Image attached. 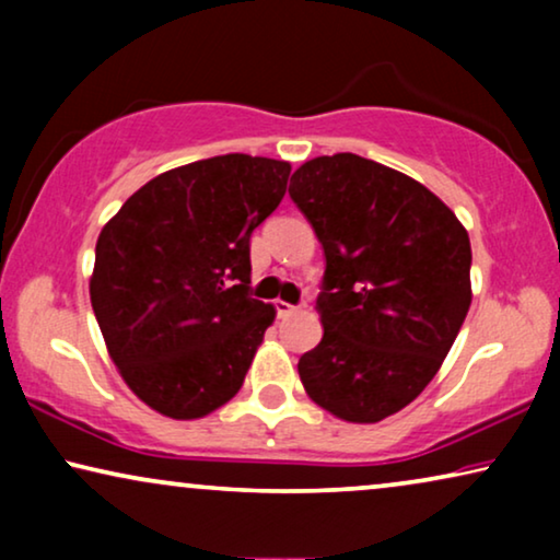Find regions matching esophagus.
Instances as JSON below:
<instances>
[{"mask_svg":"<svg viewBox=\"0 0 560 560\" xmlns=\"http://www.w3.org/2000/svg\"><path fill=\"white\" fill-rule=\"evenodd\" d=\"M275 311H278L280 318H288L290 313H295V305H290L285 301H275Z\"/></svg>","mask_w":560,"mask_h":560,"instance_id":"obj_1","label":"esophagus"}]
</instances>
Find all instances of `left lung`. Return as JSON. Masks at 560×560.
Segmentation results:
<instances>
[{
    "label": "left lung",
    "instance_id": "1",
    "mask_svg": "<svg viewBox=\"0 0 560 560\" xmlns=\"http://www.w3.org/2000/svg\"><path fill=\"white\" fill-rule=\"evenodd\" d=\"M326 257L324 339L298 362L305 393L349 423H377L423 393L471 305V244L418 180L339 152L290 178Z\"/></svg>",
    "mask_w": 560,
    "mask_h": 560
}]
</instances>
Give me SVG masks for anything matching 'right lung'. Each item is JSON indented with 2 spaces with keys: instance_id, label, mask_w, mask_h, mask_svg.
Listing matches in <instances>:
<instances>
[{
  "instance_id": "add662e5",
  "label": "right lung",
  "mask_w": 560,
  "mask_h": 560,
  "mask_svg": "<svg viewBox=\"0 0 560 560\" xmlns=\"http://www.w3.org/2000/svg\"><path fill=\"white\" fill-rule=\"evenodd\" d=\"M290 163L242 152L173 167L132 194L96 242L91 305L112 362L152 410L194 420L232 400L275 308L249 298L252 232Z\"/></svg>"
}]
</instances>
